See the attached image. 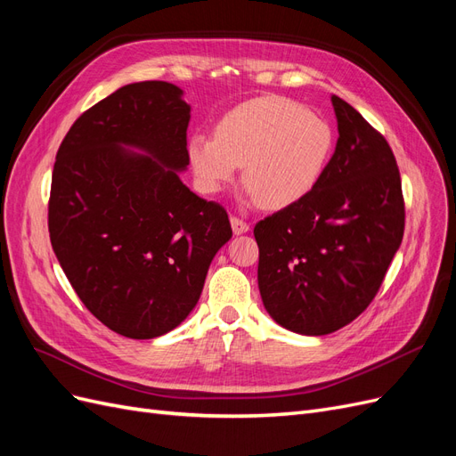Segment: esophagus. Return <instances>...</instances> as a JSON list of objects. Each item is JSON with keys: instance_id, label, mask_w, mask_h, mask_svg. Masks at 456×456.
Instances as JSON below:
<instances>
[{"instance_id": "obj_1", "label": "esophagus", "mask_w": 456, "mask_h": 456, "mask_svg": "<svg viewBox=\"0 0 456 456\" xmlns=\"http://www.w3.org/2000/svg\"><path fill=\"white\" fill-rule=\"evenodd\" d=\"M230 223H232V230H233V233H236V236H241V233L249 232V224H247L245 220H241L238 216H232Z\"/></svg>"}]
</instances>
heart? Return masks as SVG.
I'll use <instances>...</instances> for the list:
<instances>
[{
    "label": "heart",
    "mask_w": 456,
    "mask_h": 456,
    "mask_svg": "<svg viewBox=\"0 0 456 456\" xmlns=\"http://www.w3.org/2000/svg\"><path fill=\"white\" fill-rule=\"evenodd\" d=\"M333 151L329 123L281 96H262L232 110L216 136L196 134L188 144L201 190L216 194L243 167V183L266 209L306 198L322 181Z\"/></svg>",
    "instance_id": "obj_1"
}]
</instances>
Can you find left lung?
I'll list each match as a JSON object with an SVG mask.
<instances>
[{
  "mask_svg": "<svg viewBox=\"0 0 456 456\" xmlns=\"http://www.w3.org/2000/svg\"><path fill=\"white\" fill-rule=\"evenodd\" d=\"M330 102L338 141L322 181L255 226L265 308L310 337L338 330L370 305L405 228L392 148L346 101Z\"/></svg>",
  "mask_w": 456,
  "mask_h": 456,
  "instance_id": "obj_1",
  "label": "left lung"
}]
</instances>
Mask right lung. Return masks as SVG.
<instances>
[{
  "instance_id": "obj_1",
  "label": "right lung",
  "mask_w": 456,
  "mask_h": 456,
  "mask_svg": "<svg viewBox=\"0 0 456 456\" xmlns=\"http://www.w3.org/2000/svg\"><path fill=\"white\" fill-rule=\"evenodd\" d=\"M188 123L181 87L141 81L81 114L57 151L53 251L86 308L121 337L181 325L232 238L224 207L178 176L190 163Z\"/></svg>"
}]
</instances>
